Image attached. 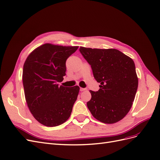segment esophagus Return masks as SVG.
<instances>
[{
  "mask_svg": "<svg viewBox=\"0 0 160 160\" xmlns=\"http://www.w3.org/2000/svg\"><path fill=\"white\" fill-rule=\"evenodd\" d=\"M85 90H86L85 88H80V91H85Z\"/></svg>",
  "mask_w": 160,
  "mask_h": 160,
  "instance_id": "1",
  "label": "esophagus"
}]
</instances>
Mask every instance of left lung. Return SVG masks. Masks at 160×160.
Listing matches in <instances>:
<instances>
[{
    "label": "left lung",
    "instance_id": "1",
    "mask_svg": "<svg viewBox=\"0 0 160 160\" xmlns=\"http://www.w3.org/2000/svg\"><path fill=\"white\" fill-rule=\"evenodd\" d=\"M79 51L100 83L98 91H89L91 99L87 105L92 115L108 124L122 120L132 108L138 87L133 61L115 49L80 47Z\"/></svg>",
    "mask_w": 160,
    "mask_h": 160
}]
</instances>
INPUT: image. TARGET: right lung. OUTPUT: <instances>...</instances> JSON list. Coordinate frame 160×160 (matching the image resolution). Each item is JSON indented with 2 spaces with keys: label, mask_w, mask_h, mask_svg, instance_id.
I'll return each instance as SVG.
<instances>
[{
  "label": "right lung",
  "mask_w": 160,
  "mask_h": 160,
  "mask_svg": "<svg viewBox=\"0 0 160 160\" xmlns=\"http://www.w3.org/2000/svg\"><path fill=\"white\" fill-rule=\"evenodd\" d=\"M79 47L45 43L27 58L22 83L28 108L33 117L47 127L65 123L72 112L79 87L67 88L58 83L66 75V61Z\"/></svg>",
  "instance_id": "right-lung-1"
}]
</instances>
